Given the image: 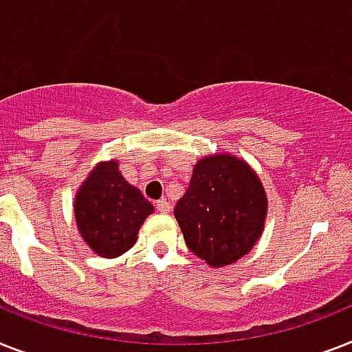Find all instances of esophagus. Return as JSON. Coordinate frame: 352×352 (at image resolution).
Returning <instances> with one entry per match:
<instances>
[{"label": "esophagus", "mask_w": 352, "mask_h": 352, "mask_svg": "<svg viewBox=\"0 0 352 352\" xmlns=\"http://www.w3.org/2000/svg\"><path fill=\"white\" fill-rule=\"evenodd\" d=\"M155 208L159 213H168V211H170V202H168L166 199H161V201L155 202Z\"/></svg>", "instance_id": "34e87169"}]
</instances>
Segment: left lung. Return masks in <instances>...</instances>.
Segmentation results:
<instances>
[{
  "label": "left lung",
  "mask_w": 352,
  "mask_h": 352,
  "mask_svg": "<svg viewBox=\"0 0 352 352\" xmlns=\"http://www.w3.org/2000/svg\"><path fill=\"white\" fill-rule=\"evenodd\" d=\"M173 213L190 251L211 267H224L260 241L267 195L244 159L213 153L197 161L190 188Z\"/></svg>",
  "instance_id": "obj_1"
}]
</instances>
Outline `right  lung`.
Returning <instances> with one entry per match:
<instances>
[{
  "label": "right lung",
  "instance_id": "right-lung-1",
  "mask_svg": "<svg viewBox=\"0 0 352 352\" xmlns=\"http://www.w3.org/2000/svg\"><path fill=\"white\" fill-rule=\"evenodd\" d=\"M151 213V202L122 177L117 159L97 162L74 197L79 235L102 258L126 253Z\"/></svg>",
  "mask_w": 352,
  "mask_h": 352
}]
</instances>
